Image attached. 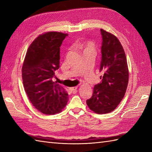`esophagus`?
I'll use <instances>...</instances> for the list:
<instances>
[{
	"label": "esophagus",
	"mask_w": 152,
	"mask_h": 152,
	"mask_svg": "<svg viewBox=\"0 0 152 152\" xmlns=\"http://www.w3.org/2000/svg\"><path fill=\"white\" fill-rule=\"evenodd\" d=\"M77 89H78V86L72 87V88H69L70 91L71 92H73V93L76 92V90H77Z\"/></svg>",
	"instance_id": "esophagus-1"
}]
</instances>
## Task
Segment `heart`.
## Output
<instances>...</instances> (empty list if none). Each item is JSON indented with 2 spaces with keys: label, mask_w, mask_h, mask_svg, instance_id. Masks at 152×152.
<instances>
[{
  "label": "heart",
  "mask_w": 152,
  "mask_h": 152,
  "mask_svg": "<svg viewBox=\"0 0 152 152\" xmlns=\"http://www.w3.org/2000/svg\"><path fill=\"white\" fill-rule=\"evenodd\" d=\"M77 47L83 50V51H91L96 53V46L92 41H80L77 43Z\"/></svg>",
  "instance_id": "obj_1"
}]
</instances>
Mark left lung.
I'll list each match as a JSON object with an SVG mask.
<instances>
[{
	"label": "left lung",
	"mask_w": 152,
	"mask_h": 152,
	"mask_svg": "<svg viewBox=\"0 0 152 152\" xmlns=\"http://www.w3.org/2000/svg\"><path fill=\"white\" fill-rule=\"evenodd\" d=\"M102 43L100 70L104 75L95 85L93 95L86 103L89 109L99 114L114 111L124 98L129 82V69L123 46L115 35L101 29Z\"/></svg>",
	"instance_id": "8db88e82"
}]
</instances>
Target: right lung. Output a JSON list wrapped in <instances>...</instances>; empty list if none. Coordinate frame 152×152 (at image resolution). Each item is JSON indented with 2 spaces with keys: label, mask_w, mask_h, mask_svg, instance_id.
I'll return each mask as SVG.
<instances>
[{
  "label": "right lung",
  "mask_w": 152,
  "mask_h": 152,
  "mask_svg": "<svg viewBox=\"0 0 152 152\" xmlns=\"http://www.w3.org/2000/svg\"><path fill=\"white\" fill-rule=\"evenodd\" d=\"M67 36L55 31L41 34L25 55L22 66L24 89L33 106L44 114L61 112L69 101L65 89L52 80L59 68L60 46Z\"/></svg>",
  "instance_id": "1"
}]
</instances>
